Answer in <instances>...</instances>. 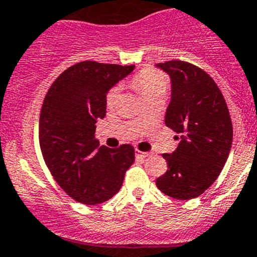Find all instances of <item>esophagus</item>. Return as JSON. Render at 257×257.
Returning <instances> with one entry per match:
<instances>
[{
  "label": "esophagus",
  "mask_w": 257,
  "mask_h": 257,
  "mask_svg": "<svg viewBox=\"0 0 257 257\" xmlns=\"http://www.w3.org/2000/svg\"><path fill=\"white\" fill-rule=\"evenodd\" d=\"M135 155H136L137 157H141V159H145V157L149 156V152H144V151H140V150H135Z\"/></svg>",
  "instance_id": "34e87169"
}]
</instances>
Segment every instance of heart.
I'll return each instance as SVG.
<instances>
[{"label":"heart","mask_w":257,"mask_h":257,"mask_svg":"<svg viewBox=\"0 0 257 257\" xmlns=\"http://www.w3.org/2000/svg\"><path fill=\"white\" fill-rule=\"evenodd\" d=\"M167 86H169V81H167L166 76L154 68H145L132 78V87L139 91L147 102L155 97L166 95ZM120 93V86L110 88L106 95V103L108 107H112L117 102Z\"/></svg>","instance_id":"b5f03b06"}]
</instances>
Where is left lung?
<instances>
[{
  "label": "left lung",
  "mask_w": 257,
  "mask_h": 257,
  "mask_svg": "<svg viewBox=\"0 0 257 257\" xmlns=\"http://www.w3.org/2000/svg\"><path fill=\"white\" fill-rule=\"evenodd\" d=\"M171 78L165 123L180 134L177 149L164 154L167 171L156 180L165 195L179 200L200 196L216 181L232 144V122L215 81L192 63H157Z\"/></svg>",
  "instance_id": "8db88e82"
}]
</instances>
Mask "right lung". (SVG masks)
I'll return each mask as SVG.
<instances>
[{
	"mask_svg": "<svg viewBox=\"0 0 257 257\" xmlns=\"http://www.w3.org/2000/svg\"><path fill=\"white\" fill-rule=\"evenodd\" d=\"M135 66L82 61L63 71L46 93L40 115L42 156L61 189L75 201L101 204L121 189L134 164L131 145L100 146L97 120L106 116V95Z\"/></svg>",
	"mask_w": 257,
	"mask_h": 257,
	"instance_id": "obj_1",
	"label": "right lung"
}]
</instances>
